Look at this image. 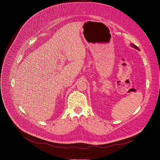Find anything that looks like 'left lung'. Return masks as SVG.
I'll return each instance as SVG.
<instances>
[{
	"label": "left lung",
	"mask_w": 160,
	"mask_h": 160,
	"mask_svg": "<svg viewBox=\"0 0 160 160\" xmlns=\"http://www.w3.org/2000/svg\"><path fill=\"white\" fill-rule=\"evenodd\" d=\"M131 45L133 47H134V48H136V49H138V50H139V48L137 47V46H136L135 45H133V44H131Z\"/></svg>",
	"instance_id": "8db88e82"
}]
</instances>
